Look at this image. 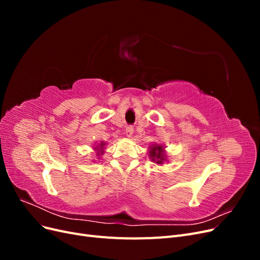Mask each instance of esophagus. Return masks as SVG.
<instances>
[{
  "label": "esophagus",
  "mask_w": 260,
  "mask_h": 260,
  "mask_svg": "<svg viewBox=\"0 0 260 260\" xmlns=\"http://www.w3.org/2000/svg\"><path fill=\"white\" fill-rule=\"evenodd\" d=\"M132 133H133V127L132 125H127V127H125V135H127L128 138H130L132 136Z\"/></svg>",
  "instance_id": "1"
}]
</instances>
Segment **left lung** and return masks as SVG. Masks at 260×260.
I'll return each mask as SVG.
<instances>
[{
	"mask_svg": "<svg viewBox=\"0 0 260 260\" xmlns=\"http://www.w3.org/2000/svg\"><path fill=\"white\" fill-rule=\"evenodd\" d=\"M161 151H162L161 146H154L152 148L151 153H149V154H151L149 156L152 157L153 160L157 161V164H161L162 160H164V155H162Z\"/></svg>",
	"mask_w": 260,
	"mask_h": 260,
	"instance_id": "1",
	"label": "left lung"
}]
</instances>
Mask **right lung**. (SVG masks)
<instances>
[{"instance_id": "1", "label": "right lung", "mask_w": 260, "mask_h": 260, "mask_svg": "<svg viewBox=\"0 0 260 260\" xmlns=\"http://www.w3.org/2000/svg\"><path fill=\"white\" fill-rule=\"evenodd\" d=\"M102 145H103V143H102V144H101V146H102ZM100 148H101V147H100ZM99 152H100V151H99ZM100 154H101V153H98V155H99V156H100Z\"/></svg>"}]
</instances>
